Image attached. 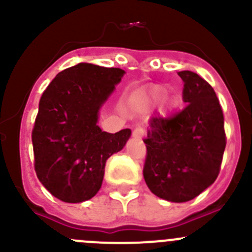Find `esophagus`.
Returning a JSON list of instances; mask_svg holds the SVG:
<instances>
[{"mask_svg": "<svg viewBox=\"0 0 252 252\" xmlns=\"http://www.w3.org/2000/svg\"><path fill=\"white\" fill-rule=\"evenodd\" d=\"M144 135H145V129L144 128H141V126H138V128L134 129V131H133L134 138L141 139Z\"/></svg>", "mask_w": 252, "mask_h": 252, "instance_id": "obj_1", "label": "esophagus"}]
</instances>
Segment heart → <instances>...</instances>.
Wrapping results in <instances>:
<instances>
[{"label":"heart","instance_id":"obj_1","mask_svg":"<svg viewBox=\"0 0 252 252\" xmlns=\"http://www.w3.org/2000/svg\"><path fill=\"white\" fill-rule=\"evenodd\" d=\"M167 94H168V89L166 86H154V88L150 90L149 96L152 100H162L163 97H166Z\"/></svg>","mask_w":252,"mask_h":252}]
</instances>
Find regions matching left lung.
Segmentation results:
<instances>
[{
	"label": "left lung",
	"instance_id": "obj_1",
	"mask_svg": "<svg viewBox=\"0 0 252 252\" xmlns=\"http://www.w3.org/2000/svg\"><path fill=\"white\" fill-rule=\"evenodd\" d=\"M187 107L174 116L150 119L144 142V179L156 196L187 202L217 179L224 154V118L212 86L196 73H178Z\"/></svg>",
	"mask_w": 252,
	"mask_h": 252
}]
</instances>
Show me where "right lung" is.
<instances>
[{
	"mask_svg": "<svg viewBox=\"0 0 252 252\" xmlns=\"http://www.w3.org/2000/svg\"><path fill=\"white\" fill-rule=\"evenodd\" d=\"M124 70L79 63L56 75L42 94L32 140L35 172L58 200L77 204L95 196L106 161L121 151L130 129L101 130L98 112Z\"/></svg>",
	"mask_w": 252,
	"mask_h": 252,
	"instance_id": "right-lung-1",
	"label": "right lung"
}]
</instances>
